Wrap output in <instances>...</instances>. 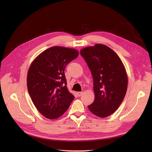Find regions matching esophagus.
<instances>
[{
	"instance_id": "esophagus-1",
	"label": "esophagus",
	"mask_w": 152,
	"mask_h": 152,
	"mask_svg": "<svg viewBox=\"0 0 152 152\" xmlns=\"http://www.w3.org/2000/svg\"><path fill=\"white\" fill-rule=\"evenodd\" d=\"M77 94L79 96H80L82 94V92H77Z\"/></svg>"
}]
</instances>
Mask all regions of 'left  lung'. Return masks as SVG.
I'll return each mask as SVG.
<instances>
[{"label": "left lung", "mask_w": 152, "mask_h": 152, "mask_svg": "<svg viewBox=\"0 0 152 152\" xmlns=\"http://www.w3.org/2000/svg\"><path fill=\"white\" fill-rule=\"evenodd\" d=\"M93 78L94 102L90 111L99 117L111 115L119 107L127 89V75L121 58L104 44H96L80 50Z\"/></svg>", "instance_id": "8db88e82"}]
</instances>
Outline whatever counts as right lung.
I'll list each match as a JSON object with an SVG mask.
<instances>
[{
  "instance_id": "right-lung-1",
  "label": "right lung",
  "mask_w": 152,
  "mask_h": 152,
  "mask_svg": "<svg viewBox=\"0 0 152 152\" xmlns=\"http://www.w3.org/2000/svg\"><path fill=\"white\" fill-rule=\"evenodd\" d=\"M79 56L75 49L50 48L32 61L27 73V88L36 108L49 119L61 117L74 96L66 87L65 66Z\"/></svg>"
}]
</instances>
